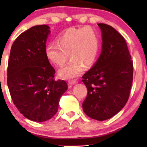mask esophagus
<instances>
[{
  "instance_id": "obj_1",
  "label": "esophagus",
  "mask_w": 147,
  "mask_h": 147,
  "mask_svg": "<svg viewBox=\"0 0 147 147\" xmlns=\"http://www.w3.org/2000/svg\"><path fill=\"white\" fill-rule=\"evenodd\" d=\"M78 82L77 80H69V82H68V84H69V85H74V84H76Z\"/></svg>"
}]
</instances>
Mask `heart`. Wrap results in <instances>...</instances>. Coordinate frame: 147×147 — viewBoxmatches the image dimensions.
I'll return each instance as SVG.
<instances>
[{
	"label": "heart",
	"instance_id": "heart-1",
	"mask_svg": "<svg viewBox=\"0 0 147 147\" xmlns=\"http://www.w3.org/2000/svg\"><path fill=\"white\" fill-rule=\"evenodd\" d=\"M99 50V38L95 29L90 27L69 28L57 37V41L46 45V57L55 65L62 67L68 57L67 65L59 71L64 78L77 77L83 71L84 66L93 65Z\"/></svg>",
	"mask_w": 147,
	"mask_h": 147
}]
</instances>
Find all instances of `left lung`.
<instances>
[{
  "label": "left lung",
  "instance_id": "1",
  "mask_svg": "<svg viewBox=\"0 0 147 147\" xmlns=\"http://www.w3.org/2000/svg\"><path fill=\"white\" fill-rule=\"evenodd\" d=\"M102 31V49L94 67L82 76L88 95L84 112L102 121L118 113L127 102L133 79V63L127 44L111 26L98 24Z\"/></svg>",
  "mask_w": 147,
  "mask_h": 147
}]
</instances>
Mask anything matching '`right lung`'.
<instances>
[{"label": "right lung", "mask_w": 147, "mask_h": 147, "mask_svg": "<svg viewBox=\"0 0 147 147\" xmlns=\"http://www.w3.org/2000/svg\"><path fill=\"white\" fill-rule=\"evenodd\" d=\"M46 25L22 33L11 47L7 67V85L20 113L35 122L49 120L57 113L60 98L67 84L55 80V70L46 57Z\"/></svg>", "instance_id": "1"}]
</instances>
